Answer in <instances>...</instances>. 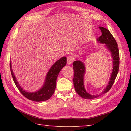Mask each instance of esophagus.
<instances>
[{
  "label": "esophagus",
  "mask_w": 131,
  "mask_h": 131,
  "mask_svg": "<svg viewBox=\"0 0 131 131\" xmlns=\"http://www.w3.org/2000/svg\"><path fill=\"white\" fill-rule=\"evenodd\" d=\"M73 58L71 56H69L67 59L68 65H71V64L73 63Z\"/></svg>",
  "instance_id": "34e87169"
}]
</instances>
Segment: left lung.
Returning a JSON list of instances; mask_svg holds the SVG:
<instances>
[{
    "instance_id": "8db88e82",
    "label": "left lung",
    "mask_w": 131,
    "mask_h": 131,
    "mask_svg": "<svg viewBox=\"0 0 131 131\" xmlns=\"http://www.w3.org/2000/svg\"><path fill=\"white\" fill-rule=\"evenodd\" d=\"M99 29L101 30L102 35L97 39V40L100 43L105 44V47L111 53L113 58L112 73L108 85L102 92V94H104L110 90L117 76L119 68V52L117 43L109 30L101 26L99 27ZM73 65L74 69L73 82L77 93L85 99H93L99 97L100 94L92 95L88 93L84 88V77L85 73V68L84 62L80 60H78L76 58V61H74Z\"/></svg>"
}]
</instances>
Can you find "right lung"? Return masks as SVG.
<instances>
[{
	"mask_svg": "<svg viewBox=\"0 0 131 131\" xmlns=\"http://www.w3.org/2000/svg\"><path fill=\"white\" fill-rule=\"evenodd\" d=\"M66 65V57H62L60 59L57 60L51 68H50L45 79V82L38 91L34 92H29L25 91L19 85L16 78L14 74L12 69V64L10 60V69L11 74L13 78V81L15 82L16 87H17L19 92L23 95L30 100L33 101H43L49 99L52 94L54 93L56 87V80L60 71Z\"/></svg>",
	"mask_w": 131,
	"mask_h": 131,
	"instance_id": "1",
	"label": "right lung"
}]
</instances>
